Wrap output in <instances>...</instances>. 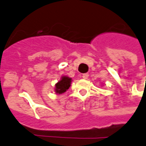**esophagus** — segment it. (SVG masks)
<instances>
[{"instance_id": "esophagus-1", "label": "esophagus", "mask_w": 146, "mask_h": 146, "mask_svg": "<svg viewBox=\"0 0 146 146\" xmlns=\"http://www.w3.org/2000/svg\"><path fill=\"white\" fill-rule=\"evenodd\" d=\"M88 76H89V74H88V73H85V74H82V78H83L84 79H88Z\"/></svg>"}]
</instances>
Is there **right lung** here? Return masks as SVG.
<instances>
[{
  "instance_id": "right-lung-1",
  "label": "right lung",
  "mask_w": 146,
  "mask_h": 146,
  "mask_svg": "<svg viewBox=\"0 0 146 146\" xmlns=\"http://www.w3.org/2000/svg\"><path fill=\"white\" fill-rule=\"evenodd\" d=\"M72 82V78L68 76H62L61 80L58 81L55 85V91L56 94H61L65 93L68 89L69 88Z\"/></svg>"
}]
</instances>
